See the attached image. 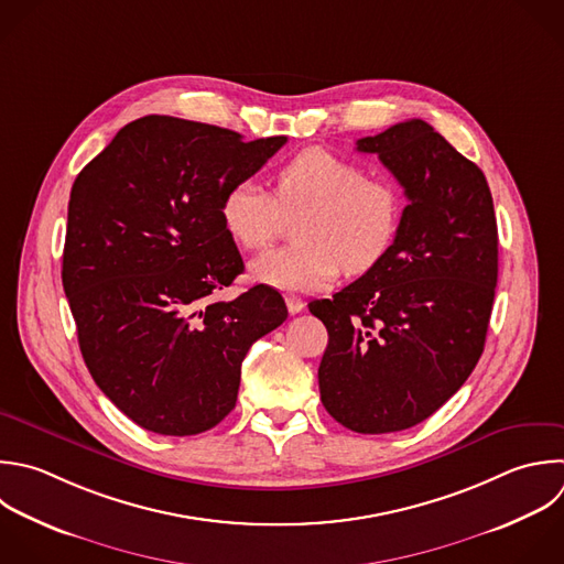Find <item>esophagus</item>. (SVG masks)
Listing matches in <instances>:
<instances>
[{"instance_id":"1","label":"esophagus","mask_w":564,"mask_h":564,"mask_svg":"<svg viewBox=\"0 0 564 564\" xmlns=\"http://www.w3.org/2000/svg\"><path fill=\"white\" fill-rule=\"evenodd\" d=\"M286 306H289V313L295 315V313H302L306 308V302L297 295H286Z\"/></svg>"}]
</instances>
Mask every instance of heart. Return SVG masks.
I'll list each match as a JSON object with an SVG mask.
<instances>
[{
	"instance_id": "obj_1",
	"label": "heart",
	"mask_w": 564,
	"mask_h": 564,
	"mask_svg": "<svg viewBox=\"0 0 564 564\" xmlns=\"http://www.w3.org/2000/svg\"><path fill=\"white\" fill-rule=\"evenodd\" d=\"M220 216L247 251L267 249L284 220L297 217V245L260 256L251 275L282 291H319L341 269L364 273L383 260L399 231L401 198L392 183L370 178L355 161L308 148L275 172L273 196L253 181L231 185Z\"/></svg>"
}]
</instances>
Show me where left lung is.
<instances>
[{"label": "left lung", "mask_w": 564, "mask_h": 564, "mask_svg": "<svg viewBox=\"0 0 564 564\" xmlns=\"http://www.w3.org/2000/svg\"><path fill=\"white\" fill-rule=\"evenodd\" d=\"M357 150L379 156L408 205L383 260L308 311L328 330L324 408L352 432L386 434L436 412L478 364L498 229L485 174L425 121L359 139Z\"/></svg>", "instance_id": "8db88e82"}]
</instances>
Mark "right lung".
Returning a JSON list of instances; mask_svg holds the SVG:
<instances>
[{"instance_id": "right-lung-1", "label": "right lung", "mask_w": 564, "mask_h": 564, "mask_svg": "<svg viewBox=\"0 0 564 564\" xmlns=\"http://www.w3.org/2000/svg\"><path fill=\"white\" fill-rule=\"evenodd\" d=\"M284 143L150 115L73 185L62 280L79 348L104 394L150 432L218 425L236 408L251 344L289 315L264 284L216 300L245 269L223 196Z\"/></svg>"}]
</instances>
